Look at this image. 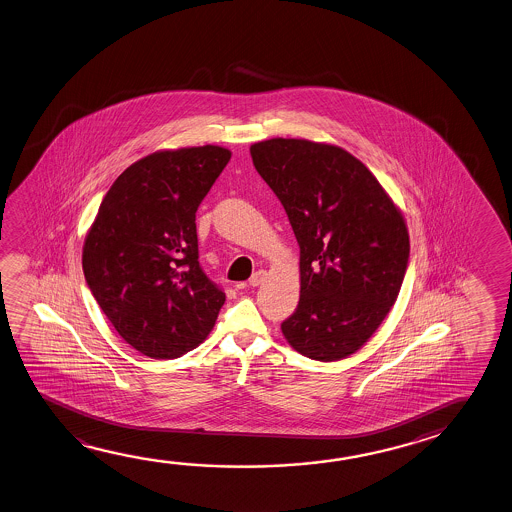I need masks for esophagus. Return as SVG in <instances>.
Segmentation results:
<instances>
[{
  "label": "esophagus",
  "instance_id": "esophagus-1",
  "mask_svg": "<svg viewBox=\"0 0 512 512\" xmlns=\"http://www.w3.org/2000/svg\"><path fill=\"white\" fill-rule=\"evenodd\" d=\"M267 278V272L265 270H256L254 274H252L251 279H249V285L251 286H260L263 281Z\"/></svg>",
  "mask_w": 512,
  "mask_h": 512
}]
</instances>
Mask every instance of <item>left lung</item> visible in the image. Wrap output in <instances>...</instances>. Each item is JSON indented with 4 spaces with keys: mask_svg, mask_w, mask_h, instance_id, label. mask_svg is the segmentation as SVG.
Here are the masks:
<instances>
[{
    "mask_svg": "<svg viewBox=\"0 0 512 512\" xmlns=\"http://www.w3.org/2000/svg\"><path fill=\"white\" fill-rule=\"evenodd\" d=\"M251 156L301 249V295L283 335L312 360L353 355L398 299L410 256L401 211L344 148L274 138L254 143Z\"/></svg>",
    "mask_w": 512,
    "mask_h": 512,
    "instance_id": "8db88e82",
    "label": "left lung"
}]
</instances>
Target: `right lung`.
<instances>
[{"label":"right lung","mask_w":512,"mask_h":512,"mask_svg":"<svg viewBox=\"0 0 512 512\" xmlns=\"http://www.w3.org/2000/svg\"><path fill=\"white\" fill-rule=\"evenodd\" d=\"M229 159L215 145L154 152L100 204L82 269L114 330L141 355L172 360L195 349L226 303L200 267L195 213Z\"/></svg>","instance_id":"1"}]
</instances>
